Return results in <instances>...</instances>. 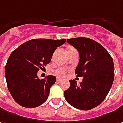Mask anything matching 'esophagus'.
Here are the masks:
<instances>
[{"label": "esophagus", "instance_id": "34e87169", "mask_svg": "<svg viewBox=\"0 0 123 123\" xmlns=\"http://www.w3.org/2000/svg\"><path fill=\"white\" fill-rule=\"evenodd\" d=\"M61 81V78H56V82H57L58 83H59Z\"/></svg>", "mask_w": 123, "mask_h": 123}]
</instances>
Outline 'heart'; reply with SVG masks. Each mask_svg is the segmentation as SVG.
<instances>
[{
    "mask_svg": "<svg viewBox=\"0 0 123 123\" xmlns=\"http://www.w3.org/2000/svg\"><path fill=\"white\" fill-rule=\"evenodd\" d=\"M74 49V48H69L68 50H70V49ZM66 74V69L65 68H58L56 69L54 71V74L56 75H57V76H59V77H62V76H64Z\"/></svg>",
    "mask_w": 123,
    "mask_h": 123,
    "instance_id": "heart-1",
    "label": "heart"
}]
</instances>
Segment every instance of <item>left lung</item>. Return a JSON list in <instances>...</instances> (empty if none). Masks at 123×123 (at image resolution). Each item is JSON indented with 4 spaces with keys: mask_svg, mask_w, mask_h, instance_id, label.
I'll use <instances>...</instances> for the list:
<instances>
[{
    "mask_svg": "<svg viewBox=\"0 0 123 123\" xmlns=\"http://www.w3.org/2000/svg\"><path fill=\"white\" fill-rule=\"evenodd\" d=\"M67 41L79 52L75 74L84 78L80 85L75 80H70V87L64 92L65 98L74 108L90 110L103 102L112 87L113 59L101 45L89 38H72Z\"/></svg>",
    "mask_w": 123,
    "mask_h": 123,
    "instance_id": "obj_1",
    "label": "left lung"
}]
</instances>
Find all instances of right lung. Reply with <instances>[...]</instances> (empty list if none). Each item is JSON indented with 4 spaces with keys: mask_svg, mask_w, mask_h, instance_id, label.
Here are the masks:
<instances>
[{
    "mask_svg": "<svg viewBox=\"0 0 123 123\" xmlns=\"http://www.w3.org/2000/svg\"><path fill=\"white\" fill-rule=\"evenodd\" d=\"M65 41L66 39H35L20 45L11 52L5 74L8 90L19 105L36 108L48 99L56 77L49 75L40 80L37 72L50 62L57 47Z\"/></svg>",
    "mask_w": 123,
    "mask_h": 123,
    "instance_id": "1",
    "label": "right lung"
}]
</instances>
